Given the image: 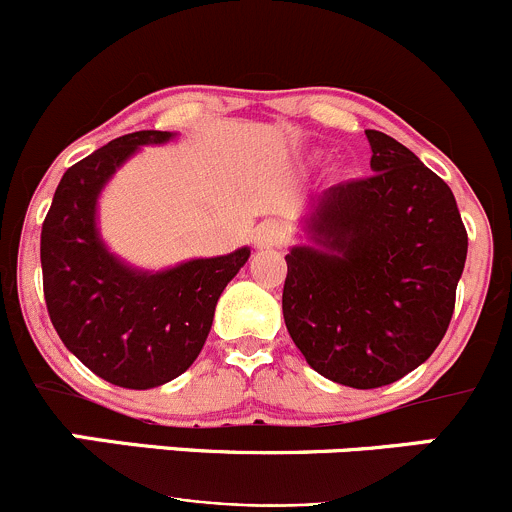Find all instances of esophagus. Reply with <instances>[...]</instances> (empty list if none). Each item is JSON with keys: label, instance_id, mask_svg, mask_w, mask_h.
<instances>
[{"label": "esophagus", "instance_id": "1", "mask_svg": "<svg viewBox=\"0 0 512 512\" xmlns=\"http://www.w3.org/2000/svg\"><path fill=\"white\" fill-rule=\"evenodd\" d=\"M286 241V229L278 221H263L254 234V244L258 249H276Z\"/></svg>", "mask_w": 512, "mask_h": 512}]
</instances>
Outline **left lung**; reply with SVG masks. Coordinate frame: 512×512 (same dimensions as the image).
<instances>
[{
  "label": "left lung",
  "instance_id": "1",
  "mask_svg": "<svg viewBox=\"0 0 512 512\" xmlns=\"http://www.w3.org/2000/svg\"><path fill=\"white\" fill-rule=\"evenodd\" d=\"M374 175L313 199L308 244L286 256L283 318L305 362L355 389L392 384L451 323L468 251L449 184L412 150L365 130Z\"/></svg>",
  "mask_w": 512,
  "mask_h": 512
}]
</instances>
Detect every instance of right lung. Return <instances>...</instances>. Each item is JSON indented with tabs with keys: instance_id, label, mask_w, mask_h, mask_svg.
Listing matches in <instances>:
<instances>
[{
	"instance_id": "obj_1",
	"label": "right lung",
	"mask_w": 512,
	"mask_h": 512,
	"mask_svg": "<svg viewBox=\"0 0 512 512\" xmlns=\"http://www.w3.org/2000/svg\"><path fill=\"white\" fill-rule=\"evenodd\" d=\"M175 133L140 130L68 167L41 226V271L51 323L91 372L125 389H152L192 367L212 330L226 283L251 249L142 271L110 254L98 231V197L142 145Z\"/></svg>"
}]
</instances>
